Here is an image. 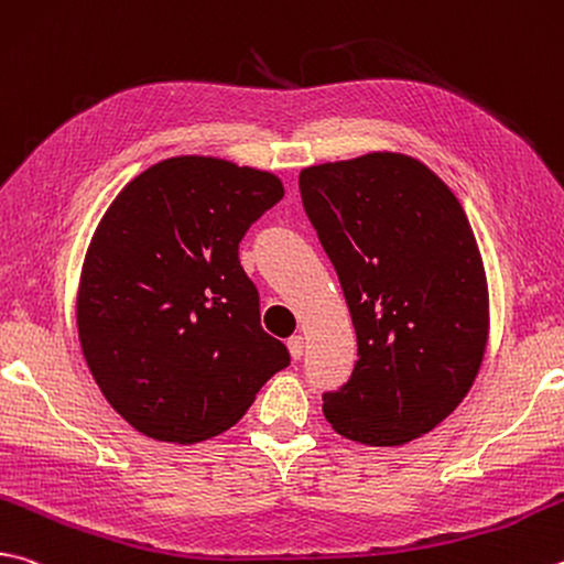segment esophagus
Segmentation results:
<instances>
[{
    "label": "esophagus",
    "mask_w": 564,
    "mask_h": 564,
    "mask_svg": "<svg viewBox=\"0 0 564 564\" xmlns=\"http://www.w3.org/2000/svg\"><path fill=\"white\" fill-rule=\"evenodd\" d=\"M303 350H305V340H303V335H291V337H289V352H291L293 360H301V357H303Z\"/></svg>",
    "instance_id": "34e87169"
}]
</instances>
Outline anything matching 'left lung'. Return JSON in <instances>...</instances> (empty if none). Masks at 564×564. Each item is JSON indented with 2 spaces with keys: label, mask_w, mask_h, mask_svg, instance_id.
Returning <instances> with one entry per match:
<instances>
[{
  "label": "left lung",
  "mask_w": 564,
  "mask_h": 564,
  "mask_svg": "<svg viewBox=\"0 0 564 564\" xmlns=\"http://www.w3.org/2000/svg\"><path fill=\"white\" fill-rule=\"evenodd\" d=\"M305 214L357 333L352 377L323 394L337 434L402 446L464 402L488 343L484 259L456 194L402 152L301 170Z\"/></svg>",
  "instance_id": "left-lung-1"
}]
</instances>
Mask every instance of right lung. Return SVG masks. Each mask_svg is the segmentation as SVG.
Returning <instances> with one entry per match:
<instances>
[{
    "instance_id": "obj_1",
    "label": "right lung",
    "mask_w": 564,
    "mask_h": 564,
    "mask_svg": "<svg viewBox=\"0 0 564 564\" xmlns=\"http://www.w3.org/2000/svg\"><path fill=\"white\" fill-rule=\"evenodd\" d=\"M281 199L271 172L180 155L128 182L106 209L80 269L78 340L135 432L170 444L217 436L289 367L239 261L243 234Z\"/></svg>"
}]
</instances>
